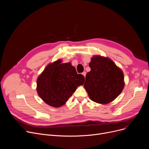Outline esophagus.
<instances>
[{
    "label": "esophagus",
    "mask_w": 149,
    "mask_h": 149,
    "mask_svg": "<svg viewBox=\"0 0 149 149\" xmlns=\"http://www.w3.org/2000/svg\"><path fill=\"white\" fill-rule=\"evenodd\" d=\"M82 74V75L85 77V76H86V72H84Z\"/></svg>",
    "instance_id": "obj_1"
}]
</instances>
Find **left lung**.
<instances>
[{"mask_svg": "<svg viewBox=\"0 0 149 149\" xmlns=\"http://www.w3.org/2000/svg\"><path fill=\"white\" fill-rule=\"evenodd\" d=\"M89 67L91 70L86 74L84 86L90 100L101 104L114 101L125 86L122 70L111 59L100 55L91 58Z\"/></svg>", "mask_w": 149, "mask_h": 149, "instance_id": "left-lung-1", "label": "left lung"}]
</instances>
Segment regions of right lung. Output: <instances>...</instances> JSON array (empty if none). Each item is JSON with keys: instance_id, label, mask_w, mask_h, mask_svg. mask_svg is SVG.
Listing matches in <instances>:
<instances>
[{"instance_id": "obj_1", "label": "right lung", "mask_w": 149, "mask_h": 149, "mask_svg": "<svg viewBox=\"0 0 149 149\" xmlns=\"http://www.w3.org/2000/svg\"><path fill=\"white\" fill-rule=\"evenodd\" d=\"M84 81V76L77 73L72 63H62V60L58 59L47 65L38 76L36 90L47 104L60 107Z\"/></svg>"}]
</instances>
